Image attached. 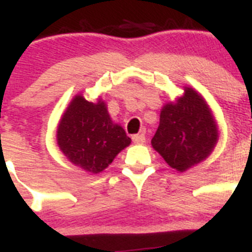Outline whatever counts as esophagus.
<instances>
[{
    "mask_svg": "<svg viewBox=\"0 0 252 252\" xmlns=\"http://www.w3.org/2000/svg\"><path fill=\"white\" fill-rule=\"evenodd\" d=\"M132 139L135 144H143L144 142H146V137H144V134H135L133 135Z\"/></svg>",
    "mask_w": 252,
    "mask_h": 252,
    "instance_id": "34e87169",
    "label": "esophagus"
}]
</instances>
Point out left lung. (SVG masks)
Listing matches in <instances>:
<instances>
[{
	"label": "left lung",
	"instance_id": "left-lung-1",
	"mask_svg": "<svg viewBox=\"0 0 252 252\" xmlns=\"http://www.w3.org/2000/svg\"><path fill=\"white\" fill-rule=\"evenodd\" d=\"M218 138L217 122L208 102L196 90L185 86L183 96L161 109L151 144L170 167L185 172L211 156Z\"/></svg>",
	"mask_w": 252,
	"mask_h": 252
}]
</instances>
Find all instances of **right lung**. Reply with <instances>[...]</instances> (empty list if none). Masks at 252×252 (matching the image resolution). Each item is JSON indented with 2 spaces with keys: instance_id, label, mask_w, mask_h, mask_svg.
<instances>
[{
  "instance_id": "add662e5",
  "label": "right lung",
  "mask_w": 252,
  "mask_h": 252,
  "mask_svg": "<svg viewBox=\"0 0 252 252\" xmlns=\"http://www.w3.org/2000/svg\"><path fill=\"white\" fill-rule=\"evenodd\" d=\"M56 135L65 158L91 175L104 171L132 142L123 126L111 120L101 97L91 102L81 94L62 114Z\"/></svg>"
}]
</instances>
